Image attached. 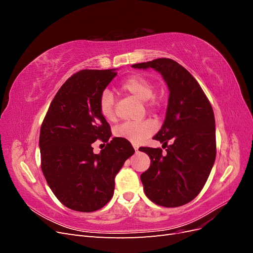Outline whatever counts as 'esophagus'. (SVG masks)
Segmentation results:
<instances>
[{"label":"esophagus","mask_w":253,"mask_h":253,"mask_svg":"<svg viewBox=\"0 0 253 253\" xmlns=\"http://www.w3.org/2000/svg\"><path fill=\"white\" fill-rule=\"evenodd\" d=\"M134 149L136 152H138V147H136V145H134Z\"/></svg>","instance_id":"1"}]
</instances>
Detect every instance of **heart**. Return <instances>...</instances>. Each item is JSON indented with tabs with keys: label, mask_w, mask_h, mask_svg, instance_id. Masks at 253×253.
I'll list each match as a JSON object with an SVG mask.
<instances>
[{
	"label": "heart",
	"mask_w": 253,
	"mask_h": 253,
	"mask_svg": "<svg viewBox=\"0 0 253 253\" xmlns=\"http://www.w3.org/2000/svg\"><path fill=\"white\" fill-rule=\"evenodd\" d=\"M120 89L134 96L140 101H148L154 95V84L144 76L133 75L126 78L120 83ZM159 103L156 100H150L147 106L151 110L156 109ZM98 109L101 116L108 121H112L116 117L114 110V98L108 90H104L99 97ZM156 126L151 120L141 122H126L115 128V136L118 138L127 140L132 143L138 144L154 134Z\"/></svg>",
	"instance_id": "heart-1"
}]
</instances>
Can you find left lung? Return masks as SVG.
Masks as SVG:
<instances>
[{"label":"left lung","mask_w":253,"mask_h":253,"mask_svg":"<svg viewBox=\"0 0 253 253\" xmlns=\"http://www.w3.org/2000/svg\"><path fill=\"white\" fill-rule=\"evenodd\" d=\"M154 68L169 87L166 119L154 136L168 147H142L151 159L140 179L148 198L156 205L175 208L193 201L208 179L216 156L215 119L209 99L185 67L176 61L159 58L132 65ZM171 140L172 144L167 145Z\"/></svg>","instance_id":"left-lung-1"}]
</instances>
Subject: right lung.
Instances as JSON below:
<instances>
[{"label": "right lung", "mask_w": 253, "mask_h": 253, "mask_svg": "<svg viewBox=\"0 0 253 253\" xmlns=\"http://www.w3.org/2000/svg\"><path fill=\"white\" fill-rule=\"evenodd\" d=\"M115 70H82L68 78L49 105L40 129L41 169L52 193L67 208L93 212L114 194L115 177L134 154L129 141L112 135L98 109ZM107 143L94 155L91 143Z\"/></svg>", "instance_id": "1"}]
</instances>
